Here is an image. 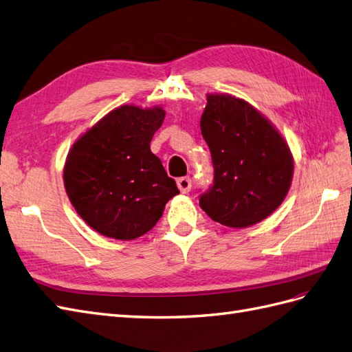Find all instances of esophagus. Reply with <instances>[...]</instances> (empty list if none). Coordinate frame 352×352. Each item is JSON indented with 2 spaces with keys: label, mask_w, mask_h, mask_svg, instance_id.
<instances>
[{
  "label": "esophagus",
  "mask_w": 352,
  "mask_h": 352,
  "mask_svg": "<svg viewBox=\"0 0 352 352\" xmlns=\"http://www.w3.org/2000/svg\"><path fill=\"white\" fill-rule=\"evenodd\" d=\"M177 186H178L179 192H182V193H188V192H190V188H192L190 178H188V177L178 178V179H177Z\"/></svg>",
  "instance_id": "1"
}]
</instances>
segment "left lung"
Wrapping results in <instances>:
<instances>
[{
	"label": "left lung",
	"instance_id": "1",
	"mask_svg": "<svg viewBox=\"0 0 352 352\" xmlns=\"http://www.w3.org/2000/svg\"><path fill=\"white\" fill-rule=\"evenodd\" d=\"M214 183L201 208L223 226L244 229L267 219L290 190L294 159L274 123L245 99L208 94L201 117Z\"/></svg>",
	"mask_w": 352,
	"mask_h": 352
}]
</instances>
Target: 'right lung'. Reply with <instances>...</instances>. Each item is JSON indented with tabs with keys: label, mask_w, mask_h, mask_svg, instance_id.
<instances>
[{
	"label": "right lung",
	"mask_w": 352,
	"mask_h": 352,
	"mask_svg": "<svg viewBox=\"0 0 352 352\" xmlns=\"http://www.w3.org/2000/svg\"><path fill=\"white\" fill-rule=\"evenodd\" d=\"M165 119L160 105L124 104L80 135L64 165L69 202L87 226L102 236L131 241L142 236L178 195L157 156L153 135Z\"/></svg>",
	"instance_id": "add662e5"
}]
</instances>
